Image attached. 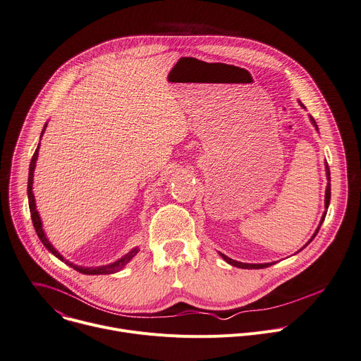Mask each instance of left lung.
I'll use <instances>...</instances> for the list:
<instances>
[{"label": "left lung", "mask_w": 361, "mask_h": 361, "mask_svg": "<svg viewBox=\"0 0 361 361\" xmlns=\"http://www.w3.org/2000/svg\"><path fill=\"white\" fill-rule=\"evenodd\" d=\"M300 105H301L302 108H305V106L302 105V102H300ZM310 119H311L312 125L315 126V129L318 130V126H317L315 119H314L311 115H310ZM325 173H326V180H329V184H326V188H325V209H329V206H330V199H331V176H330L329 164H325ZM325 214H326V213H324V214H322L321 221H319V226L317 227V231H315V233L312 235V238L310 239V242L317 236V233H318V231H319V227H321V224H322V221H324V219H325ZM310 242H308V243H310ZM308 243H307V245H308ZM307 245H305V246H307ZM305 246H304V247H305ZM220 256L227 262V264H231L232 267H236V268H243V269H264V268H268V267L274 265V262H272V264H242V262L233 260V259L227 257V256H226V255H223V253H220Z\"/></svg>", "instance_id": "8db88e82"}]
</instances>
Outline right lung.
Returning <instances> with one entry per match:
<instances>
[{"mask_svg": "<svg viewBox=\"0 0 361 361\" xmlns=\"http://www.w3.org/2000/svg\"><path fill=\"white\" fill-rule=\"evenodd\" d=\"M47 123L44 125L43 130H42V135L44 134V129H46ZM39 148H40V144L37 145L35 154H32V158H31V162H30V170H28V183H27V194H28V206H30V213H31V220H32V226H35L36 228V233L37 236L40 238L42 243L46 246V249L49 252H51L56 257H59L61 262H64V264H68L69 267H72L73 269H76L78 272L80 274H85V275H106V274H115V272H119L128 262L133 259L138 252L140 249L135 247L130 252H128L125 256H122L121 259H118L116 262H114V264H109V265H105V267H94V268H85V267H78L75 264H72V262L64 259L56 249L54 246L49 242V239L46 238L44 235V231H43V224H42V220H40V216H39V212L36 210V200H35V194H32V176H35V169H36V161H37V157H39Z\"/></svg>", "mask_w": 361, "mask_h": 361, "instance_id": "1", "label": "right lung"}]
</instances>
